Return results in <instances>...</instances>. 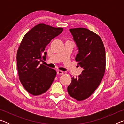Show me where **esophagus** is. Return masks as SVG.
I'll list each match as a JSON object with an SVG mask.
<instances>
[{"mask_svg":"<svg viewBox=\"0 0 124 124\" xmlns=\"http://www.w3.org/2000/svg\"><path fill=\"white\" fill-rule=\"evenodd\" d=\"M57 74L58 75H62L63 74V72H62V71H61V70H58L57 72Z\"/></svg>","mask_w":124,"mask_h":124,"instance_id":"obj_1","label":"esophagus"}]
</instances>
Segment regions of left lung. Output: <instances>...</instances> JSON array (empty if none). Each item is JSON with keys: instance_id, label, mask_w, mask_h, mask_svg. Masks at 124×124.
I'll use <instances>...</instances> for the list:
<instances>
[{"instance_id": "1", "label": "left lung", "mask_w": 124, "mask_h": 124, "mask_svg": "<svg viewBox=\"0 0 124 124\" xmlns=\"http://www.w3.org/2000/svg\"><path fill=\"white\" fill-rule=\"evenodd\" d=\"M70 31L78 47L75 61L83 70L78 78H72L67 90L70 97L83 101L89 97L101 82L106 70V52L100 37L89 29L77 28Z\"/></svg>"}]
</instances>
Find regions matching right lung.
Segmentation results:
<instances>
[{"instance_id":"1","label":"right lung","mask_w":124,"mask_h":124,"mask_svg":"<svg viewBox=\"0 0 124 124\" xmlns=\"http://www.w3.org/2000/svg\"><path fill=\"white\" fill-rule=\"evenodd\" d=\"M63 29L40 23L27 32L17 52V66L21 83L31 95L45 93L51 86L56 75V70L43 64L47 52L45 47Z\"/></svg>"}]
</instances>
